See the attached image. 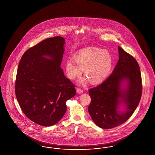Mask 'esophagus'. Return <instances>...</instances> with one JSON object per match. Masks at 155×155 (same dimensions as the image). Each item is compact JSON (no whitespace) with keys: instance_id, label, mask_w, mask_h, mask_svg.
<instances>
[{"instance_id":"obj_1","label":"esophagus","mask_w":155,"mask_h":155,"mask_svg":"<svg viewBox=\"0 0 155 155\" xmlns=\"http://www.w3.org/2000/svg\"><path fill=\"white\" fill-rule=\"evenodd\" d=\"M77 92L78 93V94H81L83 93V90L82 89H81L80 88H77Z\"/></svg>"}]
</instances>
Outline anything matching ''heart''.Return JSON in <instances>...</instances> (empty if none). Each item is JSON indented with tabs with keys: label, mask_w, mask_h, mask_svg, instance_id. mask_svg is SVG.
Masks as SVG:
<instances>
[{
	"label": "heart",
	"mask_w": 155,
	"mask_h": 155,
	"mask_svg": "<svg viewBox=\"0 0 155 155\" xmlns=\"http://www.w3.org/2000/svg\"><path fill=\"white\" fill-rule=\"evenodd\" d=\"M75 62L69 59L66 61L65 70L69 79L74 80L82 75V71L87 78L82 81L84 84L89 80L92 84H99L108 77L112 66L113 57L109 52L90 47L77 52Z\"/></svg>",
	"instance_id": "b5f03b06"
}]
</instances>
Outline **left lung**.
Here are the masks:
<instances>
[{
    "label": "left lung",
    "instance_id": "8db88e82",
    "mask_svg": "<svg viewBox=\"0 0 155 155\" xmlns=\"http://www.w3.org/2000/svg\"><path fill=\"white\" fill-rule=\"evenodd\" d=\"M119 60L111 74L102 84L89 90L91 99L88 111L94 123L100 128L110 129L126 122L137 108L142 94L140 70L135 58L118 47ZM126 80L127 88H120ZM124 103V112L118 111Z\"/></svg>",
    "mask_w": 155,
    "mask_h": 155
}]
</instances>
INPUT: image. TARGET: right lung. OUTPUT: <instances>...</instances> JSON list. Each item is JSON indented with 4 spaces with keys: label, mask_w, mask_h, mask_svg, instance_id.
Segmentation results:
<instances>
[{
    "label": "right lung",
    "mask_w": 155,
    "mask_h": 155,
    "mask_svg": "<svg viewBox=\"0 0 155 155\" xmlns=\"http://www.w3.org/2000/svg\"><path fill=\"white\" fill-rule=\"evenodd\" d=\"M65 38H48L30 48L19 62L15 94L29 119L42 126L59 122L66 111V102L76 94L61 65Z\"/></svg>",
    "instance_id": "add662e5"
}]
</instances>
